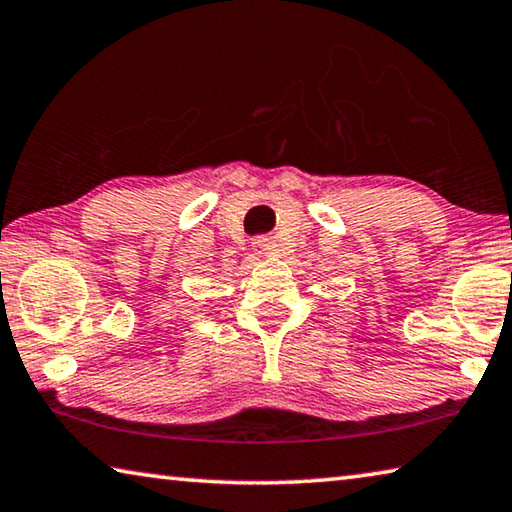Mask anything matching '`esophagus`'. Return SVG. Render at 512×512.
Listing matches in <instances>:
<instances>
[{
    "instance_id": "1",
    "label": "esophagus",
    "mask_w": 512,
    "mask_h": 512,
    "mask_svg": "<svg viewBox=\"0 0 512 512\" xmlns=\"http://www.w3.org/2000/svg\"><path fill=\"white\" fill-rule=\"evenodd\" d=\"M254 247H256V251L261 256H267L270 254V242H267V238H258V240H254Z\"/></svg>"
}]
</instances>
